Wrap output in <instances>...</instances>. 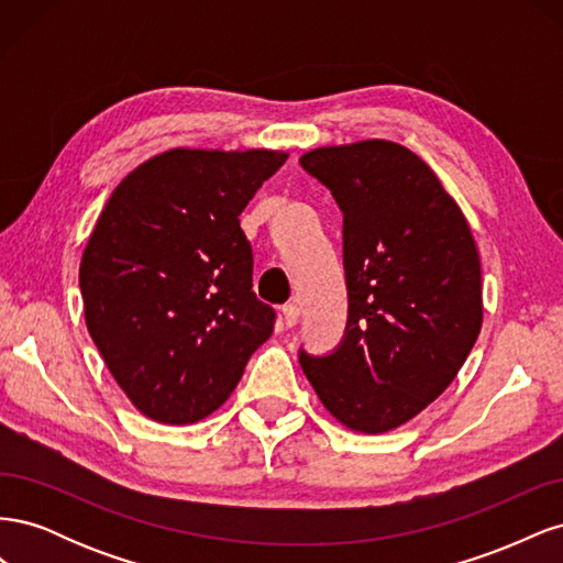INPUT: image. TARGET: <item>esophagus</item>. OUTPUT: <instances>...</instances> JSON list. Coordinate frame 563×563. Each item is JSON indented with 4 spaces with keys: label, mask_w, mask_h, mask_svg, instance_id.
<instances>
[{
    "label": "esophagus",
    "mask_w": 563,
    "mask_h": 563,
    "mask_svg": "<svg viewBox=\"0 0 563 563\" xmlns=\"http://www.w3.org/2000/svg\"><path fill=\"white\" fill-rule=\"evenodd\" d=\"M298 317H300V308H298L296 302H288V305H284V308H282V319H284L286 327H296V323H298Z\"/></svg>",
    "instance_id": "34e87169"
}]
</instances>
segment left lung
I'll list each match as a JSON object with an SVG mask.
<instances>
[{
  "instance_id": "left-lung-1",
  "label": "left lung",
  "mask_w": 563,
  "mask_h": 563,
  "mask_svg": "<svg viewBox=\"0 0 563 563\" xmlns=\"http://www.w3.org/2000/svg\"><path fill=\"white\" fill-rule=\"evenodd\" d=\"M300 166L343 211L350 300L343 343L300 352V366L338 422L383 434L428 408L479 338V251L457 201L399 143L317 147Z\"/></svg>"
}]
</instances>
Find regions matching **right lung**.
Returning a JSON list of instances; mask_svg holds the SVG:
<instances>
[{
	"mask_svg": "<svg viewBox=\"0 0 563 563\" xmlns=\"http://www.w3.org/2000/svg\"><path fill=\"white\" fill-rule=\"evenodd\" d=\"M282 150L174 147L114 187L81 253L84 319L112 378L150 420L218 411L275 331L251 291L240 213Z\"/></svg>",
	"mask_w": 563,
	"mask_h": 563,
	"instance_id": "right-lung-1",
	"label": "right lung"
}]
</instances>
